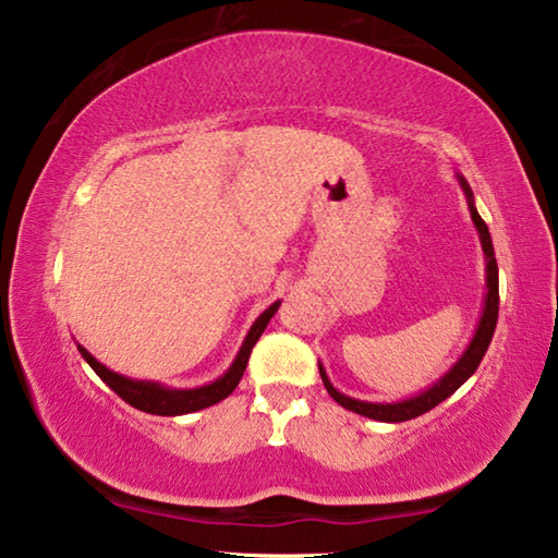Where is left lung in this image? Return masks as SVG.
<instances>
[{"instance_id": "left-lung-1", "label": "left lung", "mask_w": 558, "mask_h": 558, "mask_svg": "<svg viewBox=\"0 0 558 558\" xmlns=\"http://www.w3.org/2000/svg\"><path fill=\"white\" fill-rule=\"evenodd\" d=\"M460 179V186L462 192L468 196V206H470V216H472V223H475V229L480 233V243H483V251H485V260H487V295H485V307H483V317H480L477 329H475V337L470 339V344L462 356L458 359L456 364H452V369L446 372L440 376V379L428 386L426 391H421L418 396H413V399H405V401H396V403H369V401H359L352 399V396H344L339 393L332 384H329L327 374L323 369V364H319V376H323V384L327 393L332 396V399L344 405V409L354 411L359 415H366V418H374V421H384V423H401V421H411L415 415H423L430 409H436L438 403H442L448 399V396L456 393L462 384H465L475 369L483 362V356L487 352L489 342H493V335H495V327H497V313H499V278H497V260H495V248H493V239H489V229L487 223L483 221V216L477 214L475 209V199H472V189L465 182V177H458Z\"/></svg>"}]
</instances>
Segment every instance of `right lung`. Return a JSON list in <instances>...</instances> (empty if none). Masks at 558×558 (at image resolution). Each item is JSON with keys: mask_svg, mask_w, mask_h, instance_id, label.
<instances>
[{"mask_svg": "<svg viewBox=\"0 0 558 558\" xmlns=\"http://www.w3.org/2000/svg\"><path fill=\"white\" fill-rule=\"evenodd\" d=\"M280 307V300L272 302V305L263 313L253 327L248 329V335H245L243 344L239 349V354H235L233 364L229 366V372L219 379L199 386V389H167V386L157 384V381H137V379H128V376L110 372L108 366H102L96 356H93L88 349H83L78 344V352L81 356L86 359V362L93 366V372H96L102 381H106L112 391H116L122 401L135 405L137 411H145V413H153V415H184V413H194V411H202V409H209V405L223 401L226 396H229L235 386H239L241 376L245 372V364H248V356L253 352V347H256L258 337L263 335V329L268 327L270 317L278 313Z\"/></svg>", "mask_w": 558, "mask_h": 558, "instance_id": "1", "label": "right lung"}]
</instances>
